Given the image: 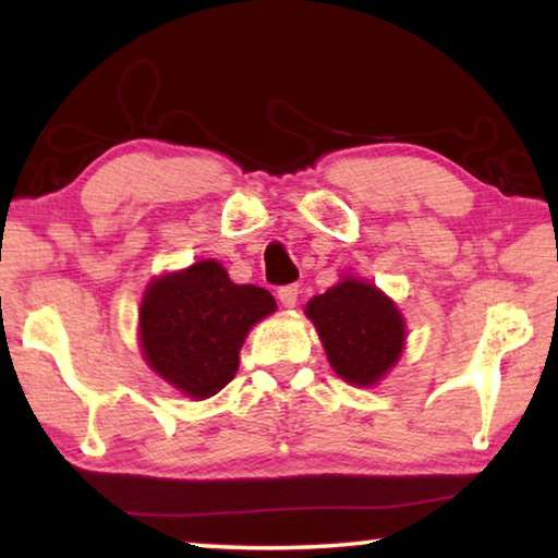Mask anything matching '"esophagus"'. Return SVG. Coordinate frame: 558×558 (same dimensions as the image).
Wrapping results in <instances>:
<instances>
[{
	"label": "esophagus",
	"instance_id": "34e87169",
	"mask_svg": "<svg viewBox=\"0 0 558 558\" xmlns=\"http://www.w3.org/2000/svg\"><path fill=\"white\" fill-rule=\"evenodd\" d=\"M298 295H300L298 286H282V288L278 290V300L282 302V307H295Z\"/></svg>",
	"mask_w": 558,
	"mask_h": 558
}]
</instances>
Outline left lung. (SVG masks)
<instances>
[{"label": "left lung", "instance_id": "1", "mask_svg": "<svg viewBox=\"0 0 558 558\" xmlns=\"http://www.w3.org/2000/svg\"><path fill=\"white\" fill-rule=\"evenodd\" d=\"M332 369L354 386H374L399 362L405 323L396 302L359 278L339 280L307 302Z\"/></svg>", "mask_w": 558, "mask_h": 558}]
</instances>
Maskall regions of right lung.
I'll return each mask as SVG.
<instances>
[{"label": "right lung", "instance_id": "obj_1", "mask_svg": "<svg viewBox=\"0 0 558 558\" xmlns=\"http://www.w3.org/2000/svg\"><path fill=\"white\" fill-rule=\"evenodd\" d=\"M276 313L266 288L235 286L219 260H199L149 282L140 347L149 369L189 399H209L239 372L248 329Z\"/></svg>", "mask_w": 558, "mask_h": 558}]
</instances>
